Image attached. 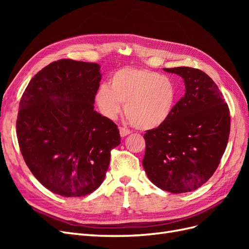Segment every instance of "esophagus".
<instances>
[{"label": "esophagus", "instance_id": "1", "mask_svg": "<svg viewBox=\"0 0 249 249\" xmlns=\"http://www.w3.org/2000/svg\"><path fill=\"white\" fill-rule=\"evenodd\" d=\"M119 132H120V136L122 137H125L127 135L131 134V131L125 129V127H119Z\"/></svg>", "mask_w": 249, "mask_h": 249}]
</instances>
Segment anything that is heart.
Wrapping results in <instances>:
<instances>
[{"label":"heart","mask_w":249,"mask_h":249,"mask_svg":"<svg viewBox=\"0 0 249 249\" xmlns=\"http://www.w3.org/2000/svg\"><path fill=\"white\" fill-rule=\"evenodd\" d=\"M97 107L109 119H115L125 105L132 124L149 131L166 124L178 100L172 79L146 69L125 66L113 72L109 86L103 84L94 96Z\"/></svg>","instance_id":"b5f03b06"}]
</instances>
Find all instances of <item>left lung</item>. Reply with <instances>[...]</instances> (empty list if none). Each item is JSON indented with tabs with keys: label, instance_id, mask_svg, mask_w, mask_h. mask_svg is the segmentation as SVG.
<instances>
[{
	"label": "left lung",
	"instance_id": "obj_1",
	"mask_svg": "<svg viewBox=\"0 0 249 249\" xmlns=\"http://www.w3.org/2000/svg\"><path fill=\"white\" fill-rule=\"evenodd\" d=\"M164 71L183 78L186 93L166 124L144 134L142 165L160 189L190 192L205 184L220 163L230 136V109L206 72L187 66Z\"/></svg>",
	"mask_w": 249,
	"mask_h": 249
}]
</instances>
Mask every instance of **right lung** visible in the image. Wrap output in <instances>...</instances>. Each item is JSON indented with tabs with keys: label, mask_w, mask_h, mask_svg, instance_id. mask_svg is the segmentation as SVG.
<instances>
[{
	"label": "right lung",
	"mask_w": 249,
	"mask_h": 249,
	"mask_svg": "<svg viewBox=\"0 0 249 249\" xmlns=\"http://www.w3.org/2000/svg\"><path fill=\"white\" fill-rule=\"evenodd\" d=\"M97 63L62 59L30 81L19 102L17 135L22 158L50 191L80 197L101 186L117 125L94 110L102 74Z\"/></svg>",
	"instance_id": "right-lung-1"
}]
</instances>
